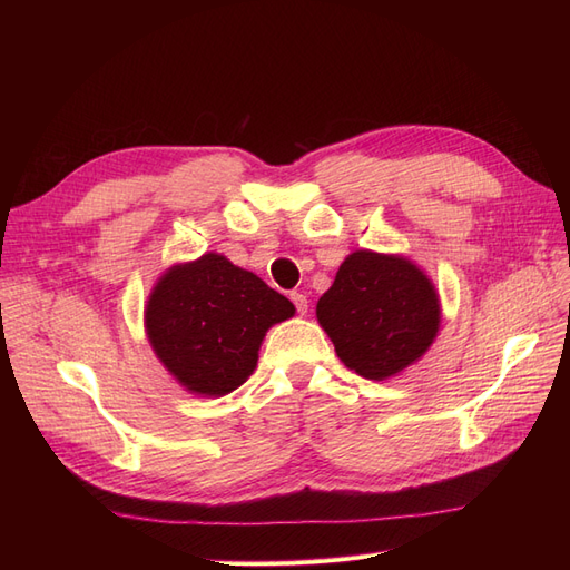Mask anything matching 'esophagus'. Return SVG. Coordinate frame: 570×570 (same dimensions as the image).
Segmentation results:
<instances>
[{"mask_svg":"<svg viewBox=\"0 0 570 570\" xmlns=\"http://www.w3.org/2000/svg\"><path fill=\"white\" fill-rule=\"evenodd\" d=\"M289 299H292V304L297 306V312H299L302 316L308 312V299H306V295H302V292H292Z\"/></svg>","mask_w":570,"mask_h":570,"instance_id":"34e87169","label":"esophagus"}]
</instances>
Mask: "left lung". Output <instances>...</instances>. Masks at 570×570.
<instances>
[{"mask_svg":"<svg viewBox=\"0 0 570 570\" xmlns=\"http://www.w3.org/2000/svg\"><path fill=\"white\" fill-rule=\"evenodd\" d=\"M316 318L344 366L387 381L430 350L442 306L435 283L409 256L356 249L323 292Z\"/></svg>","mask_w":570,"mask_h":570,"instance_id":"8db88e82","label":"left lung"}]
</instances>
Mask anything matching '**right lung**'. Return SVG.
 I'll list each match as a JSON object with an SVG mask.
<instances>
[{"label": "right lung", "mask_w": 570, "mask_h": 570, "mask_svg": "<svg viewBox=\"0 0 570 570\" xmlns=\"http://www.w3.org/2000/svg\"><path fill=\"white\" fill-rule=\"evenodd\" d=\"M292 316L295 304L256 273L206 252L159 275L145 304V333L180 387L223 396L254 373L268 327Z\"/></svg>", "instance_id": "add662e5"}]
</instances>
